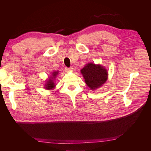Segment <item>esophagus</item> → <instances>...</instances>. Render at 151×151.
I'll list each match as a JSON object with an SVG mask.
<instances>
[{
  "instance_id": "1",
  "label": "esophagus",
  "mask_w": 151,
  "mask_h": 151,
  "mask_svg": "<svg viewBox=\"0 0 151 151\" xmlns=\"http://www.w3.org/2000/svg\"><path fill=\"white\" fill-rule=\"evenodd\" d=\"M65 70L66 72H71V71H72V70H73V68H72V67H69V68L65 67Z\"/></svg>"
}]
</instances>
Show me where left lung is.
<instances>
[{
	"instance_id": "left-lung-1",
	"label": "left lung",
	"mask_w": 151,
	"mask_h": 151,
	"mask_svg": "<svg viewBox=\"0 0 151 151\" xmlns=\"http://www.w3.org/2000/svg\"><path fill=\"white\" fill-rule=\"evenodd\" d=\"M86 84L91 89H96L101 87L108 77V72L105 68L100 65L88 63L81 70Z\"/></svg>"
}]
</instances>
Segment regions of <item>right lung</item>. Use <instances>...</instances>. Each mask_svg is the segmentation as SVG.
<instances>
[{
    "instance_id": "obj_1",
    "label": "right lung",
    "mask_w": 151,
    "mask_h": 151,
    "mask_svg": "<svg viewBox=\"0 0 151 151\" xmlns=\"http://www.w3.org/2000/svg\"><path fill=\"white\" fill-rule=\"evenodd\" d=\"M58 74V72H54L52 73V76L53 77H50V79L48 80L47 83H46V89H53L55 87V84L53 81V79L55 78Z\"/></svg>"
}]
</instances>
